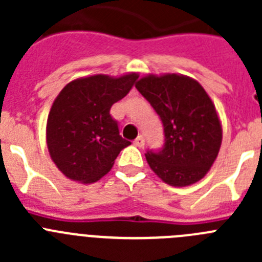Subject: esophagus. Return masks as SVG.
Returning <instances> with one entry per match:
<instances>
[{"label":"esophagus","mask_w":262,"mask_h":262,"mask_svg":"<svg viewBox=\"0 0 262 262\" xmlns=\"http://www.w3.org/2000/svg\"><path fill=\"white\" fill-rule=\"evenodd\" d=\"M134 144H135L136 147H139V148L144 147V138H143L142 135L138 136V138H136L135 140H134Z\"/></svg>","instance_id":"1"}]
</instances>
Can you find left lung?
Segmentation results:
<instances>
[{
  "label": "left lung",
  "mask_w": 262,
  "mask_h": 262,
  "mask_svg": "<svg viewBox=\"0 0 262 262\" xmlns=\"http://www.w3.org/2000/svg\"><path fill=\"white\" fill-rule=\"evenodd\" d=\"M135 86L161 118L165 135L161 151L145 154L148 165L170 186L202 180L216 160L223 138L209 94L196 80L177 73L147 75Z\"/></svg>",
  "instance_id": "1"
}]
</instances>
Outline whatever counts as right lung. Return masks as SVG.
<instances>
[{
    "label": "right lung",
    "instance_id": "obj_1",
    "mask_svg": "<svg viewBox=\"0 0 262 262\" xmlns=\"http://www.w3.org/2000/svg\"><path fill=\"white\" fill-rule=\"evenodd\" d=\"M136 78L134 72L119 77H80L55 98L46 138L51 159L67 178L81 184L97 182L110 172L119 152L131 144L119 135L110 108L127 96Z\"/></svg>",
    "mask_w": 262,
    "mask_h": 262
}]
</instances>
